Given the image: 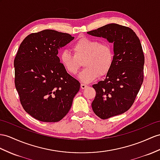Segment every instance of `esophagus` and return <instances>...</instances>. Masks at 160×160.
Here are the masks:
<instances>
[{
  "instance_id": "1",
  "label": "esophagus",
  "mask_w": 160,
  "mask_h": 160,
  "mask_svg": "<svg viewBox=\"0 0 160 160\" xmlns=\"http://www.w3.org/2000/svg\"><path fill=\"white\" fill-rule=\"evenodd\" d=\"M88 87V85H85V84H83V83H81V88L82 89H85Z\"/></svg>"
}]
</instances>
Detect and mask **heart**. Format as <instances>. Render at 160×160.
I'll return each mask as SVG.
<instances>
[{"mask_svg": "<svg viewBox=\"0 0 160 160\" xmlns=\"http://www.w3.org/2000/svg\"><path fill=\"white\" fill-rule=\"evenodd\" d=\"M74 55L67 50L60 53L61 64L71 75H75L79 68V61L83 60L85 67L78 75L81 82L88 83L109 72L113 63V52L107 44H101L98 41L82 38L72 46Z\"/></svg>", "mask_w": 160, "mask_h": 160, "instance_id": "1", "label": "heart"}]
</instances>
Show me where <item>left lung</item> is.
Instances as JSON below:
<instances>
[{
  "mask_svg": "<svg viewBox=\"0 0 160 160\" xmlns=\"http://www.w3.org/2000/svg\"><path fill=\"white\" fill-rule=\"evenodd\" d=\"M87 33L113 43L111 70L104 81L92 85L96 92L93 111L106 119L123 113L133 104L143 82L145 57L138 37L128 27L112 23Z\"/></svg>",
  "mask_w": 160,
  "mask_h": 160,
  "instance_id": "8db88e82",
  "label": "left lung"
}]
</instances>
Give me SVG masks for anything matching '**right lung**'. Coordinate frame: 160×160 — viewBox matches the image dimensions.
Returning <instances> with one entry per match:
<instances>
[{"instance_id":"1","label":"right lung","mask_w":160,"mask_h":160,"mask_svg":"<svg viewBox=\"0 0 160 160\" xmlns=\"http://www.w3.org/2000/svg\"><path fill=\"white\" fill-rule=\"evenodd\" d=\"M74 38L47 29L29 34L19 45L14 60L15 88L26 112L41 122L60 121L80 89L58 56V49Z\"/></svg>"}]
</instances>
